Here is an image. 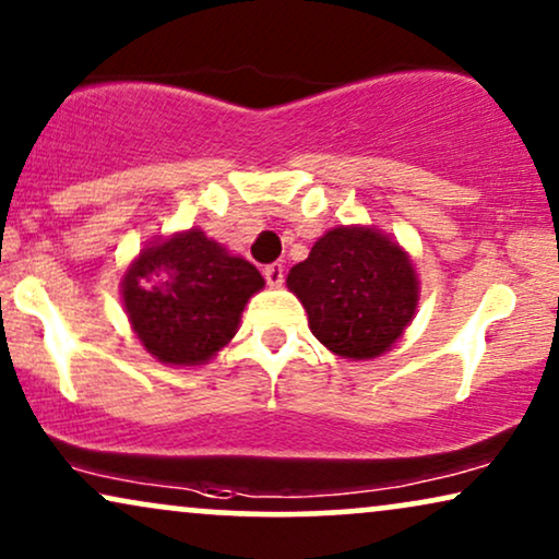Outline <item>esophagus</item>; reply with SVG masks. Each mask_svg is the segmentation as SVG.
<instances>
[{"label": "esophagus", "instance_id": "esophagus-1", "mask_svg": "<svg viewBox=\"0 0 559 559\" xmlns=\"http://www.w3.org/2000/svg\"><path fill=\"white\" fill-rule=\"evenodd\" d=\"M263 275H265L267 286H271V288H278L281 284H284V265H281V263L267 265L265 271H263Z\"/></svg>", "mask_w": 559, "mask_h": 559}]
</instances>
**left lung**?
Segmentation results:
<instances>
[{"label":"left lung","mask_w":559,"mask_h":559,"mask_svg":"<svg viewBox=\"0 0 559 559\" xmlns=\"http://www.w3.org/2000/svg\"><path fill=\"white\" fill-rule=\"evenodd\" d=\"M309 330L341 358L369 361L400 341L420 299L413 260L373 227H337L317 239L286 278Z\"/></svg>","instance_id":"8db88e82"}]
</instances>
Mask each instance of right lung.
Segmentation results:
<instances>
[{
  "label": "right lung",
  "mask_w": 559,
  "mask_h": 559,
  "mask_svg": "<svg viewBox=\"0 0 559 559\" xmlns=\"http://www.w3.org/2000/svg\"><path fill=\"white\" fill-rule=\"evenodd\" d=\"M265 286L245 258L201 229L157 239L121 281L123 307L146 350L169 366H201L227 345L247 299Z\"/></svg>",
  "instance_id": "1"
}]
</instances>
